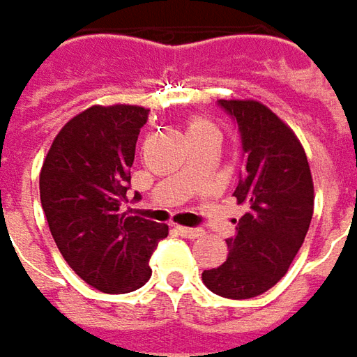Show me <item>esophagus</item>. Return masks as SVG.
<instances>
[{
    "mask_svg": "<svg viewBox=\"0 0 357 357\" xmlns=\"http://www.w3.org/2000/svg\"><path fill=\"white\" fill-rule=\"evenodd\" d=\"M176 231H178L181 237H185V239H197V237H202V229H195V227H181V225H178L176 227Z\"/></svg>",
    "mask_w": 357,
    "mask_h": 357,
    "instance_id": "obj_1",
    "label": "esophagus"
}]
</instances>
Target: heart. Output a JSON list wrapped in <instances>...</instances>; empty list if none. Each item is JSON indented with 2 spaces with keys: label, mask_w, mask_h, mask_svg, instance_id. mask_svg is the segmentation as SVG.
<instances>
[{
  "label": "heart",
  "mask_w": 357,
  "mask_h": 357,
  "mask_svg": "<svg viewBox=\"0 0 357 357\" xmlns=\"http://www.w3.org/2000/svg\"><path fill=\"white\" fill-rule=\"evenodd\" d=\"M207 128H213V124L207 122V120H203V118H193V120H190V124H188V136H193V134L203 132V130Z\"/></svg>",
  "instance_id": "obj_1"
}]
</instances>
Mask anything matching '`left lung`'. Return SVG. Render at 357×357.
<instances>
[{
  "label": "left lung",
  "mask_w": 357,
  "mask_h": 357,
  "mask_svg": "<svg viewBox=\"0 0 357 357\" xmlns=\"http://www.w3.org/2000/svg\"><path fill=\"white\" fill-rule=\"evenodd\" d=\"M219 106L239 126L245 169L233 195L247 213L227 239V261L202 278L219 296L245 301L287 275L312 221L314 183L296 134L271 108L257 100Z\"/></svg>",
  "instance_id": "left-lung-1"
}]
</instances>
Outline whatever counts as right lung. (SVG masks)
<instances>
[{"label":"right lung","mask_w":357,"mask_h":357,"mask_svg":"<svg viewBox=\"0 0 357 357\" xmlns=\"http://www.w3.org/2000/svg\"><path fill=\"white\" fill-rule=\"evenodd\" d=\"M148 108L91 106L70 118L45 158L39 191L59 251L86 284L132 292L152 277L150 257L167 225L120 213Z\"/></svg>","instance_id":"1"}]
</instances>
